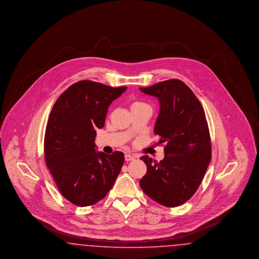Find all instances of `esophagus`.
<instances>
[{"label":"esophagus","mask_w":259,"mask_h":259,"mask_svg":"<svg viewBox=\"0 0 259 259\" xmlns=\"http://www.w3.org/2000/svg\"><path fill=\"white\" fill-rule=\"evenodd\" d=\"M124 158H125V161H127V162L135 159V157H134L133 155H131V154H125V157H124Z\"/></svg>","instance_id":"obj_1"}]
</instances>
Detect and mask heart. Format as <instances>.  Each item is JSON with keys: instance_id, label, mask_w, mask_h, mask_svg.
<instances>
[{"instance_id": "1", "label": "heart", "mask_w": 259, "mask_h": 259, "mask_svg": "<svg viewBox=\"0 0 259 259\" xmlns=\"http://www.w3.org/2000/svg\"><path fill=\"white\" fill-rule=\"evenodd\" d=\"M140 104H142V103H140V102H135L132 106H135V105H140Z\"/></svg>"}]
</instances>
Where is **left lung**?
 Listing matches in <instances>:
<instances>
[{"label": "left lung", "instance_id": "left-lung-1", "mask_svg": "<svg viewBox=\"0 0 259 259\" xmlns=\"http://www.w3.org/2000/svg\"><path fill=\"white\" fill-rule=\"evenodd\" d=\"M140 90L158 99L160 111L154 134L165 144L164 159L141 157L147 174L140 181L143 191L166 207H178L194 195L211 158L208 122L197 97L180 79L160 81Z\"/></svg>", "mask_w": 259, "mask_h": 259}]
</instances>
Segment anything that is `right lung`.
Returning a JSON list of instances; mask_svg holds the SVG:
<instances>
[{
  "label": "right lung",
  "instance_id": "right-lung-1",
  "mask_svg": "<svg viewBox=\"0 0 259 259\" xmlns=\"http://www.w3.org/2000/svg\"><path fill=\"white\" fill-rule=\"evenodd\" d=\"M126 87L75 82L56 100L46 129L45 158L62 195L78 207L107 195L121 171L124 154L96 151V130L105 125L111 102Z\"/></svg>",
  "mask_w": 259,
  "mask_h": 259
}]
</instances>
